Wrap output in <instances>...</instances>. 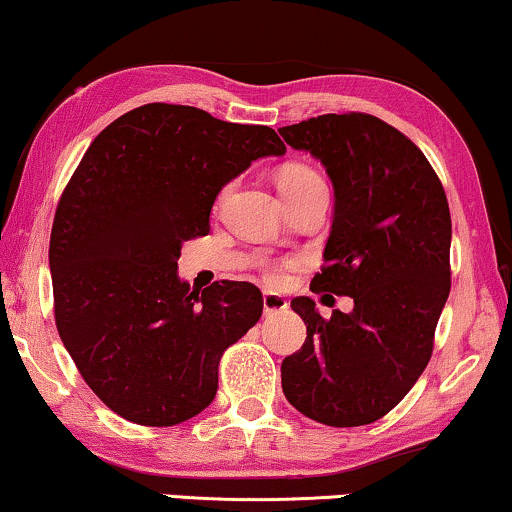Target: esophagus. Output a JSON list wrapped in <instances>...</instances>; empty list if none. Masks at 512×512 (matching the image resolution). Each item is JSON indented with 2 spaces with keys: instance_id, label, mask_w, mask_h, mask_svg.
Here are the masks:
<instances>
[{
  "instance_id": "obj_1",
  "label": "esophagus",
  "mask_w": 512,
  "mask_h": 512,
  "mask_svg": "<svg viewBox=\"0 0 512 512\" xmlns=\"http://www.w3.org/2000/svg\"><path fill=\"white\" fill-rule=\"evenodd\" d=\"M284 310H286V300L279 296V293H270V291L263 293L265 317H270V314H277V312H284Z\"/></svg>"
}]
</instances>
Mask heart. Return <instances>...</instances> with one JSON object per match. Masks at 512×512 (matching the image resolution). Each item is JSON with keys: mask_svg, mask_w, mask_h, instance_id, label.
<instances>
[{"mask_svg": "<svg viewBox=\"0 0 512 512\" xmlns=\"http://www.w3.org/2000/svg\"><path fill=\"white\" fill-rule=\"evenodd\" d=\"M314 179H319V177L312 170H307V167H300V165H291V167H286L282 174H279V188L307 184V181H314Z\"/></svg>", "mask_w": 512, "mask_h": 512, "instance_id": "heart-1", "label": "heart"}]
</instances>
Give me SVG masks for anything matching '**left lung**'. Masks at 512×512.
Masks as SVG:
<instances>
[{
	"instance_id": "left-lung-1",
	"label": "left lung",
	"mask_w": 512,
	"mask_h": 512,
	"mask_svg": "<svg viewBox=\"0 0 512 512\" xmlns=\"http://www.w3.org/2000/svg\"><path fill=\"white\" fill-rule=\"evenodd\" d=\"M321 160L335 193L324 270L312 291L354 300L324 319L291 300L305 345L282 361L286 401L314 422L387 415L424 373L450 296L452 221L443 184L403 132L370 114H326L279 130Z\"/></svg>"
}]
</instances>
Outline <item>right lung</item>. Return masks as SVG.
<instances>
[{
    "mask_svg": "<svg viewBox=\"0 0 512 512\" xmlns=\"http://www.w3.org/2000/svg\"><path fill=\"white\" fill-rule=\"evenodd\" d=\"M284 153L268 125L163 102L88 146L58 202L48 265L62 345L116 415L174 426L214 401L221 354L261 319L263 296L249 282L191 289L181 244L209 233L228 181Z\"/></svg>",
    "mask_w": 512,
    "mask_h": 512,
    "instance_id": "right-lung-1",
    "label": "right lung"
}]
</instances>
